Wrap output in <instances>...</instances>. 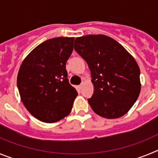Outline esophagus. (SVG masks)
<instances>
[{
    "mask_svg": "<svg viewBox=\"0 0 158 158\" xmlns=\"http://www.w3.org/2000/svg\"><path fill=\"white\" fill-rule=\"evenodd\" d=\"M82 86H83V85H78V86H77V89H81Z\"/></svg>",
    "mask_w": 158,
    "mask_h": 158,
    "instance_id": "obj_1",
    "label": "esophagus"
}]
</instances>
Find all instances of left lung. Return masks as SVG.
Here are the masks:
<instances>
[{"label":"left lung","mask_w":158,"mask_h":158,"mask_svg":"<svg viewBox=\"0 0 158 158\" xmlns=\"http://www.w3.org/2000/svg\"><path fill=\"white\" fill-rule=\"evenodd\" d=\"M74 49L91 71L94 93L88 101L93 111L106 118L127 113L141 91L140 69L134 57L104 35L76 38Z\"/></svg>","instance_id":"obj_1"}]
</instances>
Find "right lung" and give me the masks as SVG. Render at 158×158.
<instances>
[{
  "instance_id": "add662e5",
  "label": "right lung",
  "mask_w": 158,
  "mask_h": 158,
  "mask_svg": "<svg viewBox=\"0 0 158 158\" xmlns=\"http://www.w3.org/2000/svg\"><path fill=\"white\" fill-rule=\"evenodd\" d=\"M73 37L46 40L23 59L17 86L23 105L44 123L59 121L70 113L77 92L69 84L65 69L73 50Z\"/></svg>"
}]
</instances>
